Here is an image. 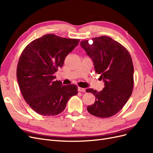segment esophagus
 Segmentation results:
<instances>
[{
    "label": "esophagus",
    "instance_id": "1",
    "mask_svg": "<svg viewBox=\"0 0 153 153\" xmlns=\"http://www.w3.org/2000/svg\"><path fill=\"white\" fill-rule=\"evenodd\" d=\"M78 91H80V92H85V89H84V88L78 87Z\"/></svg>",
    "mask_w": 153,
    "mask_h": 153
}]
</instances>
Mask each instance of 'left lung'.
I'll list each match as a JSON object with an SVG mask.
<instances>
[{"instance_id":"1","label":"left lung","mask_w":153,"mask_h":153,"mask_svg":"<svg viewBox=\"0 0 153 153\" xmlns=\"http://www.w3.org/2000/svg\"><path fill=\"white\" fill-rule=\"evenodd\" d=\"M80 45L105 83L101 91L86 90L96 99L94 104L87 106V111L101 118L112 117L123 108L132 93L134 68L131 55L121 44L108 36L82 41Z\"/></svg>"}]
</instances>
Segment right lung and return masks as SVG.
I'll return each instance as SVG.
<instances>
[{
    "label": "right lung",
    "mask_w": 153,
    "mask_h": 153,
    "mask_svg": "<svg viewBox=\"0 0 153 153\" xmlns=\"http://www.w3.org/2000/svg\"><path fill=\"white\" fill-rule=\"evenodd\" d=\"M79 41L48 34L32 41L23 50L16 76L23 97L36 112L56 115L65 109L69 99L78 94L76 85H62L61 81L53 80V74Z\"/></svg>",
    "instance_id": "1"
}]
</instances>
